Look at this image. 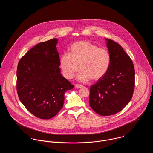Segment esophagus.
<instances>
[{
  "instance_id": "34e87169",
  "label": "esophagus",
  "mask_w": 153,
  "mask_h": 153,
  "mask_svg": "<svg viewBox=\"0 0 153 153\" xmlns=\"http://www.w3.org/2000/svg\"><path fill=\"white\" fill-rule=\"evenodd\" d=\"M74 86H75L76 88H82V87H83V85H78V84L75 85Z\"/></svg>"
}]
</instances>
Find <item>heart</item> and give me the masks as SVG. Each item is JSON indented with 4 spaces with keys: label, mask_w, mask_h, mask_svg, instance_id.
Here are the masks:
<instances>
[{
    "label": "heart",
    "mask_w": 153,
    "mask_h": 153,
    "mask_svg": "<svg viewBox=\"0 0 153 153\" xmlns=\"http://www.w3.org/2000/svg\"><path fill=\"white\" fill-rule=\"evenodd\" d=\"M110 62L111 56L107 50L88 41L74 43L69 54L63 53L59 59L62 73L67 79H72L79 67L77 79L81 82L102 78L110 67Z\"/></svg>",
    "instance_id": "obj_1"
}]
</instances>
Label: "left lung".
Masks as SVG:
<instances>
[{
	"mask_svg": "<svg viewBox=\"0 0 153 153\" xmlns=\"http://www.w3.org/2000/svg\"><path fill=\"white\" fill-rule=\"evenodd\" d=\"M111 56L106 74L90 86V105L98 114L110 116L120 111L132 98L135 71L132 60L122 47L105 39Z\"/></svg>",
	"mask_w": 153,
	"mask_h": 153,
	"instance_id": "left-lung-1",
	"label": "left lung"
}]
</instances>
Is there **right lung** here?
Segmentation results:
<instances>
[{"mask_svg": "<svg viewBox=\"0 0 153 153\" xmlns=\"http://www.w3.org/2000/svg\"><path fill=\"white\" fill-rule=\"evenodd\" d=\"M58 40L41 42L19 60L17 91L25 107L36 117L50 119L61 110L64 94L74 85L60 73Z\"/></svg>", "mask_w": 153, "mask_h": 153, "instance_id": "obj_1", "label": "right lung"}]
</instances>
